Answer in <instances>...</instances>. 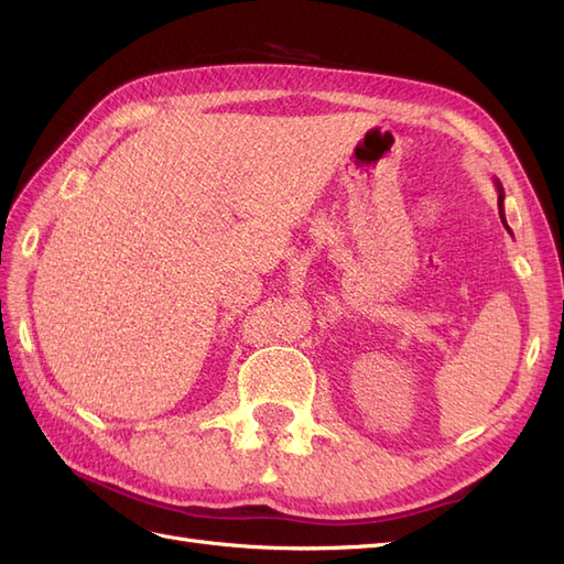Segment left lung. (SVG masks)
I'll return each instance as SVG.
<instances>
[{"label": "left lung", "mask_w": 564, "mask_h": 564, "mask_svg": "<svg viewBox=\"0 0 564 564\" xmlns=\"http://www.w3.org/2000/svg\"><path fill=\"white\" fill-rule=\"evenodd\" d=\"M494 185H497V193H499V214H501V220H503V226L508 228V224H506V218H503V185L497 181V178H494ZM510 230V228H508Z\"/></svg>", "instance_id": "1"}]
</instances>
